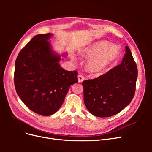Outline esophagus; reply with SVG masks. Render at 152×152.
<instances>
[{"instance_id": "1", "label": "esophagus", "mask_w": 152, "mask_h": 152, "mask_svg": "<svg viewBox=\"0 0 152 152\" xmlns=\"http://www.w3.org/2000/svg\"><path fill=\"white\" fill-rule=\"evenodd\" d=\"M78 80H79V82H82L84 80V77L82 75H78Z\"/></svg>"}]
</instances>
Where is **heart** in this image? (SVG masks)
Listing matches in <instances>:
<instances>
[{
  "mask_svg": "<svg viewBox=\"0 0 152 152\" xmlns=\"http://www.w3.org/2000/svg\"><path fill=\"white\" fill-rule=\"evenodd\" d=\"M110 44H111L105 40L98 41L84 50V54L86 56L93 57L88 63L89 68L91 71L100 72L103 70L117 58L120 49L117 45Z\"/></svg>",
  "mask_w": 152,
  "mask_h": 152,
  "instance_id": "heart-1",
  "label": "heart"
}]
</instances>
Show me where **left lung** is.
<instances>
[{
    "mask_svg": "<svg viewBox=\"0 0 152 152\" xmlns=\"http://www.w3.org/2000/svg\"><path fill=\"white\" fill-rule=\"evenodd\" d=\"M137 78L136 64L126 45L125 56L120 65L96 79L82 82L86 108L98 117L118 113L134 97Z\"/></svg>",
    "mask_w": 152,
    "mask_h": 152,
    "instance_id": "1",
    "label": "left lung"
}]
</instances>
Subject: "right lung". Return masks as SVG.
Returning a JSON list of instances; mask_svg holds the SVG:
<instances>
[{"label": "right lung", "mask_w": 152, "mask_h": 152, "mask_svg": "<svg viewBox=\"0 0 152 152\" xmlns=\"http://www.w3.org/2000/svg\"><path fill=\"white\" fill-rule=\"evenodd\" d=\"M51 34L34 36L18 54L15 86L22 102L31 111L49 116L61 107L70 86L78 82L77 71L59 65L60 56L48 41Z\"/></svg>", "instance_id": "1"}]
</instances>
